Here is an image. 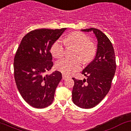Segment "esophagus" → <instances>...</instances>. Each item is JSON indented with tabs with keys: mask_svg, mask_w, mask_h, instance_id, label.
I'll return each instance as SVG.
<instances>
[{
	"mask_svg": "<svg viewBox=\"0 0 131 131\" xmlns=\"http://www.w3.org/2000/svg\"><path fill=\"white\" fill-rule=\"evenodd\" d=\"M62 76H63V80H66V79L68 78H69L68 76L66 75V74H63Z\"/></svg>",
	"mask_w": 131,
	"mask_h": 131,
	"instance_id": "34e87169",
	"label": "esophagus"
}]
</instances>
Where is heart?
Returning a JSON list of instances; mask_svg holds the SVG:
<instances>
[{
    "instance_id": "1",
    "label": "heart",
    "mask_w": 131,
    "mask_h": 131,
    "mask_svg": "<svg viewBox=\"0 0 131 131\" xmlns=\"http://www.w3.org/2000/svg\"><path fill=\"white\" fill-rule=\"evenodd\" d=\"M64 41L67 45H74L77 50L74 56L79 57L84 63H88L94 58L96 53L95 45L90 41L86 34L80 31L71 33L64 38ZM50 52L56 58L62 57L65 53V48L62 41L57 40L50 48ZM58 71L65 74H71L78 71L81 68V61L79 58H64L58 60L55 64Z\"/></svg>"
}]
</instances>
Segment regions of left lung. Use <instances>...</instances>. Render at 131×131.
<instances>
[{"mask_svg": "<svg viewBox=\"0 0 131 131\" xmlns=\"http://www.w3.org/2000/svg\"><path fill=\"white\" fill-rule=\"evenodd\" d=\"M93 31L97 39L95 58L82 71L86 80L73 78L74 84L72 100L74 104L84 109L96 106L110 91L116 70V57L111 42L105 34L97 28L82 30Z\"/></svg>", "mask_w": 131, "mask_h": 131, "instance_id": "1", "label": "left lung"}]
</instances>
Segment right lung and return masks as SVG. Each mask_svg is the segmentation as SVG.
Wrapping results in <instances>:
<instances>
[{"label":"right lung","instance_id":"add662e5","mask_svg":"<svg viewBox=\"0 0 131 131\" xmlns=\"http://www.w3.org/2000/svg\"><path fill=\"white\" fill-rule=\"evenodd\" d=\"M67 29H36L21 40L14 60V78L24 100L35 108L53 103L55 90L62 78L60 71L45 75L53 65L50 51L52 44Z\"/></svg>","mask_w":131,"mask_h":131}]
</instances>
